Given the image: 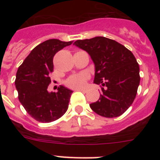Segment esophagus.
I'll return each mask as SVG.
<instances>
[{"mask_svg":"<svg viewBox=\"0 0 160 160\" xmlns=\"http://www.w3.org/2000/svg\"><path fill=\"white\" fill-rule=\"evenodd\" d=\"M76 90H78V91H82V92H86V90H85V89H77Z\"/></svg>","mask_w":160,"mask_h":160,"instance_id":"1","label":"esophagus"}]
</instances>
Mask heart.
I'll return each instance as SVG.
<instances>
[{
  "label": "heart",
  "mask_w": 160,
  "mask_h": 160,
  "mask_svg": "<svg viewBox=\"0 0 160 160\" xmlns=\"http://www.w3.org/2000/svg\"><path fill=\"white\" fill-rule=\"evenodd\" d=\"M88 76L85 73H76L68 78L66 81L67 87L73 89H79L84 86L87 82Z\"/></svg>",
  "instance_id": "b5f03b06"
}]
</instances>
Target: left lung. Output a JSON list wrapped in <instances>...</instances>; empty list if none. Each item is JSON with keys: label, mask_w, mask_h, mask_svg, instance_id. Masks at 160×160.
Here are the masks:
<instances>
[{"label": "left lung", "mask_w": 160, "mask_h": 160, "mask_svg": "<svg viewBox=\"0 0 160 160\" xmlns=\"http://www.w3.org/2000/svg\"><path fill=\"white\" fill-rule=\"evenodd\" d=\"M73 45L90 55L95 66L94 82L102 86L99 99L90 108L106 118L122 115L135 100L140 82L134 54L122 44L104 37L78 40Z\"/></svg>", "instance_id": "1"}]
</instances>
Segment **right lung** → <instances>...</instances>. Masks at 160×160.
I'll use <instances>...</instances> for the list:
<instances>
[{"mask_svg": "<svg viewBox=\"0 0 160 160\" xmlns=\"http://www.w3.org/2000/svg\"><path fill=\"white\" fill-rule=\"evenodd\" d=\"M73 42L49 39L37 46L18 68L15 86L18 99L26 112L40 122L58 119L66 112L72 90L60 86L58 92H48L53 71L54 55Z\"/></svg>", "mask_w": 160, "mask_h": 160, "instance_id": "add662e5", "label": "right lung"}]
</instances>
